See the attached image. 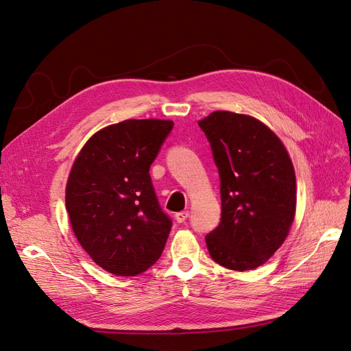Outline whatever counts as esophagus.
<instances>
[{"label": "esophagus", "instance_id": "1", "mask_svg": "<svg viewBox=\"0 0 351 351\" xmlns=\"http://www.w3.org/2000/svg\"><path fill=\"white\" fill-rule=\"evenodd\" d=\"M187 218H189V210L178 212V214H176V221L180 222V224H182V222H184Z\"/></svg>", "mask_w": 351, "mask_h": 351}]
</instances>
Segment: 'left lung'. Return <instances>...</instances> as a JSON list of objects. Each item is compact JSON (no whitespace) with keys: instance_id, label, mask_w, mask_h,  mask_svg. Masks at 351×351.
Returning <instances> with one entry per match:
<instances>
[{"instance_id":"obj_1","label":"left lung","mask_w":351,"mask_h":351,"mask_svg":"<svg viewBox=\"0 0 351 351\" xmlns=\"http://www.w3.org/2000/svg\"><path fill=\"white\" fill-rule=\"evenodd\" d=\"M199 127L219 174L221 221L205 237L221 267H261L284 243L295 212V174L284 145L249 115L215 111Z\"/></svg>"}]
</instances>
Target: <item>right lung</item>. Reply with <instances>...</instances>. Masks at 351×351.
I'll return each mask as SVG.
<instances>
[{"label": "right lung", "instance_id": "1", "mask_svg": "<svg viewBox=\"0 0 351 351\" xmlns=\"http://www.w3.org/2000/svg\"><path fill=\"white\" fill-rule=\"evenodd\" d=\"M173 127L168 120L108 125L73 164L66 189L71 227L105 271L134 277L161 256L173 221L159 205L149 168Z\"/></svg>", "mask_w": 351, "mask_h": 351}]
</instances>
